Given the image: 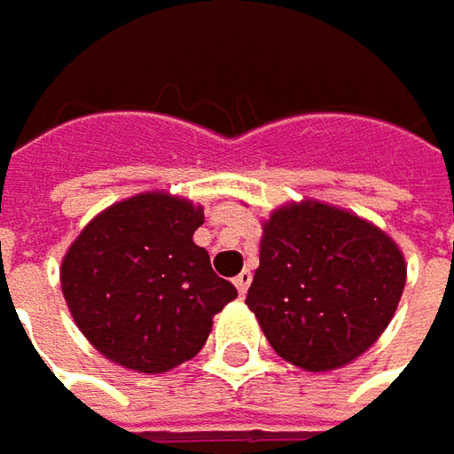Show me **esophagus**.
I'll return each mask as SVG.
<instances>
[{"instance_id": "1", "label": "esophagus", "mask_w": 454, "mask_h": 454, "mask_svg": "<svg viewBox=\"0 0 454 454\" xmlns=\"http://www.w3.org/2000/svg\"><path fill=\"white\" fill-rule=\"evenodd\" d=\"M235 286H238L240 297H245V292H247V286H250V271H243V274L235 276Z\"/></svg>"}]
</instances>
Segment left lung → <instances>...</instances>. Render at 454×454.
I'll list each match as a JSON object with an SVG mask.
<instances>
[{"instance_id":"8db88e82","label":"left lung","mask_w":454,"mask_h":454,"mask_svg":"<svg viewBox=\"0 0 454 454\" xmlns=\"http://www.w3.org/2000/svg\"><path fill=\"white\" fill-rule=\"evenodd\" d=\"M403 286V250L387 232L354 211L302 199L263 219L261 266L245 305L281 359L331 372L385 333Z\"/></svg>"}]
</instances>
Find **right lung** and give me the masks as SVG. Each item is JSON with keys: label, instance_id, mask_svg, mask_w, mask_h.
I'll return each instance as SVG.
<instances>
[{"label": "right lung", "instance_id": "1", "mask_svg": "<svg viewBox=\"0 0 454 454\" xmlns=\"http://www.w3.org/2000/svg\"><path fill=\"white\" fill-rule=\"evenodd\" d=\"M204 207L145 191L92 216L61 261V292L77 328L106 359L162 374L193 359L214 315L238 289L193 243Z\"/></svg>", "mask_w": 454, "mask_h": 454}]
</instances>
